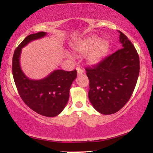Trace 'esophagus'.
I'll use <instances>...</instances> for the list:
<instances>
[{
	"instance_id": "obj_1",
	"label": "esophagus",
	"mask_w": 153,
	"mask_h": 153,
	"mask_svg": "<svg viewBox=\"0 0 153 153\" xmlns=\"http://www.w3.org/2000/svg\"><path fill=\"white\" fill-rule=\"evenodd\" d=\"M76 72H77V74H78V75H80V74H83V70L81 68H79V67H77V68H76Z\"/></svg>"
}]
</instances>
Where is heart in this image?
<instances>
[{
	"label": "heart",
	"instance_id": "b5f03b06",
	"mask_svg": "<svg viewBox=\"0 0 153 153\" xmlns=\"http://www.w3.org/2000/svg\"><path fill=\"white\" fill-rule=\"evenodd\" d=\"M110 44L105 39H99L98 37L91 36L83 39L75 46V52L81 55L87 53L86 62L89 65L99 63L109 50Z\"/></svg>",
	"mask_w": 153,
	"mask_h": 153
}]
</instances>
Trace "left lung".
Wrapping results in <instances>:
<instances>
[{
    "instance_id": "obj_1",
    "label": "left lung",
    "mask_w": 153,
    "mask_h": 153,
    "mask_svg": "<svg viewBox=\"0 0 153 153\" xmlns=\"http://www.w3.org/2000/svg\"><path fill=\"white\" fill-rule=\"evenodd\" d=\"M122 49L104 58L93 68L85 69L89 79L88 97L102 114H113L128 102L139 74V57L132 43L122 32Z\"/></svg>"
}]
</instances>
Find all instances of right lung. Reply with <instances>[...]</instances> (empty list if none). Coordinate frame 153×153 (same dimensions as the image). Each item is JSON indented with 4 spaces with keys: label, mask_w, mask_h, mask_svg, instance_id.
<instances>
[{
    "label": "right lung",
    "mask_w": 153,
    "mask_h": 153,
    "mask_svg": "<svg viewBox=\"0 0 153 153\" xmlns=\"http://www.w3.org/2000/svg\"><path fill=\"white\" fill-rule=\"evenodd\" d=\"M46 35L45 32L31 34L16 47L12 58V74L18 93L24 103L42 116L54 117L62 111L68 103L71 85L77 76L76 70H54L45 78L33 80L25 75L20 66L22 48Z\"/></svg>",
    "instance_id": "add662e5"
}]
</instances>
